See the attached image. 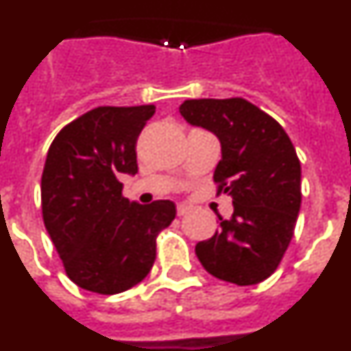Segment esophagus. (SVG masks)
Here are the masks:
<instances>
[{
  "instance_id": "34e87169",
  "label": "esophagus",
  "mask_w": 351,
  "mask_h": 351,
  "mask_svg": "<svg viewBox=\"0 0 351 351\" xmlns=\"http://www.w3.org/2000/svg\"><path fill=\"white\" fill-rule=\"evenodd\" d=\"M188 213H190V207L179 204V206H178V214H179V216H184V214H188Z\"/></svg>"
}]
</instances>
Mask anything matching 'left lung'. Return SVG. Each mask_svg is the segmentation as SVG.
<instances>
[{"instance_id":"obj_1","label":"left lung","mask_w":351,"mask_h":351,"mask_svg":"<svg viewBox=\"0 0 351 351\" xmlns=\"http://www.w3.org/2000/svg\"><path fill=\"white\" fill-rule=\"evenodd\" d=\"M179 112L191 126L214 133L221 160L218 193L234 202L219 232L195 246L209 274L239 287L267 280L293 237L300 210V161L278 121L243 98L186 100Z\"/></svg>"}]
</instances>
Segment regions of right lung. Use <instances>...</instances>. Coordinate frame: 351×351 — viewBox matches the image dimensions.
<instances>
[{
  "mask_svg": "<svg viewBox=\"0 0 351 351\" xmlns=\"http://www.w3.org/2000/svg\"><path fill=\"white\" fill-rule=\"evenodd\" d=\"M154 105L98 107L64 126L42 173L43 223L64 271L84 290L114 295L141 283L156 258V235L176 218L170 200L123 197L138 172L135 144Z\"/></svg>",
  "mask_w": 351,
  "mask_h": 351,
  "instance_id": "right-lung-1",
  "label": "right lung"
}]
</instances>
